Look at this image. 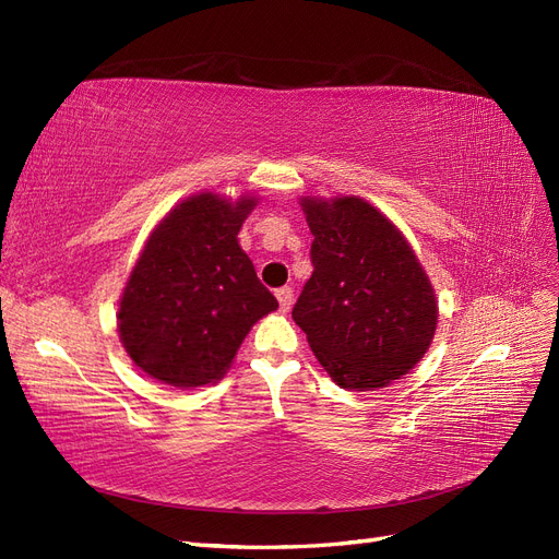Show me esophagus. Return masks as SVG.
<instances>
[{"instance_id": "obj_1", "label": "esophagus", "mask_w": 559, "mask_h": 559, "mask_svg": "<svg viewBox=\"0 0 559 559\" xmlns=\"http://www.w3.org/2000/svg\"><path fill=\"white\" fill-rule=\"evenodd\" d=\"M275 296H277V300H280V310H282V312L292 310V305H294V288H292V286L277 288Z\"/></svg>"}]
</instances>
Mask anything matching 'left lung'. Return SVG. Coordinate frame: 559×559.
<instances>
[{"label": "left lung", "instance_id": "1", "mask_svg": "<svg viewBox=\"0 0 559 559\" xmlns=\"http://www.w3.org/2000/svg\"><path fill=\"white\" fill-rule=\"evenodd\" d=\"M300 205L314 236V271L292 317L337 386L383 389L428 352L439 317L432 284L404 236L368 201Z\"/></svg>", "mask_w": 559, "mask_h": 559}]
</instances>
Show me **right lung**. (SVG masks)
<instances>
[{
    "label": "right lung",
    "mask_w": 559,
    "mask_h": 559,
    "mask_svg": "<svg viewBox=\"0 0 559 559\" xmlns=\"http://www.w3.org/2000/svg\"><path fill=\"white\" fill-rule=\"evenodd\" d=\"M254 205L203 191L152 230L118 312L127 354L152 379L176 389L222 379L249 329L277 310L238 245Z\"/></svg>",
    "instance_id": "add662e5"
}]
</instances>
